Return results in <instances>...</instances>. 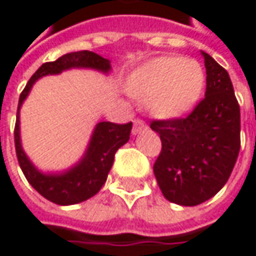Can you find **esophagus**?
<instances>
[{"label":"esophagus","mask_w":256,"mask_h":256,"mask_svg":"<svg viewBox=\"0 0 256 256\" xmlns=\"http://www.w3.org/2000/svg\"><path fill=\"white\" fill-rule=\"evenodd\" d=\"M146 128V124L142 122V120H134L133 122V128H132V133L133 134H139L140 132H144Z\"/></svg>","instance_id":"1"}]
</instances>
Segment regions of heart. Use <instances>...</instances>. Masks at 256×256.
<instances>
[{
  "label": "heart",
  "mask_w": 256,
  "mask_h": 256,
  "mask_svg": "<svg viewBox=\"0 0 256 256\" xmlns=\"http://www.w3.org/2000/svg\"><path fill=\"white\" fill-rule=\"evenodd\" d=\"M206 82L204 68L194 59L158 56L138 66L128 90L146 99L148 110L163 118L184 117L198 104Z\"/></svg>",
  "instance_id": "heart-1"
}]
</instances>
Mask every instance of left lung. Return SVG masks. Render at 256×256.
Instances as JSON below:
<instances>
[{
	"instance_id": "1",
	"label": "left lung",
	"mask_w": 256,
	"mask_h": 256,
	"mask_svg": "<svg viewBox=\"0 0 256 256\" xmlns=\"http://www.w3.org/2000/svg\"><path fill=\"white\" fill-rule=\"evenodd\" d=\"M206 94L186 118L152 122L162 152L154 175L163 196L179 206L212 198L230 178L240 150V106L228 72L208 53Z\"/></svg>"
}]
</instances>
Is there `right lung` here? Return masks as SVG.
Instances as JSON below:
<instances>
[{
	"label": "right lung",
	"instance_id": "right-lung-1",
	"mask_svg": "<svg viewBox=\"0 0 256 256\" xmlns=\"http://www.w3.org/2000/svg\"><path fill=\"white\" fill-rule=\"evenodd\" d=\"M70 70H93L108 76L111 72V62L98 53L82 50L66 53L54 62L42 64L28 81L18 106V118L14 128V145L20 169L28 182L47 200L68 206L88 200L99 192L108 178L114 163V156L130 138L132 123L114 124L110 122L98 123L90 136L82 157L71 168L60 172H42L28 157L20 139V108L29 96L34 84L46 76H58Z\"/></svg>",
	"mask_w": 256,
	"mask_h": 256
}]
</instances>
